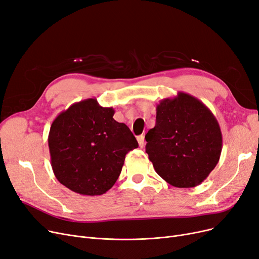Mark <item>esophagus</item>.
<instances>
[{"label": "esophagus", "mask_w": 259, "mask_h": 259, "mask_svg": "<svg viewBox=\"0 0 259 259\" xmlns=\"http://www.w3.org/2000/svg\"><path fill=\"white\" fill-rule=\"evenodd\" d=\"M138 142H139L140 147H141V148H143L144 146H145V144H146V142H145V137H144V136H140V137H138Z\"/></svg>", "instance_id": "1"}]
</instances>
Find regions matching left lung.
<instances>
[{
  "instance_id": "8db88e82",
  "label": "left lung",
  "mask_w": 259,
  "mask_h": 259,
  "mask_svg": "<svg viewBox=\"0 0 259 259\" xmlns=\"http://www.w3.org/2000/svg\"><path fill=\"white\" fill-rule=\"evenodd\" d=\"M154 170L179 188L195 187L219 162L222 133L215 115L198 98L178 92L156 106L154 128L145 136Z\"/></svg>"
}]
</instances>
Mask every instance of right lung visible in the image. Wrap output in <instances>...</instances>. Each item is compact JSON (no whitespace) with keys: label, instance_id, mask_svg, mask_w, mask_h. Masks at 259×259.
<instances>
[{"label":"right lung","instance_id":"obj_1","mask_svg":"<svg viewBox=\"0 0 259 259\" xmlns=\"http://www.w3.org/2000/svg\"><path fill=\"white\" fill-rule=\"evenodd\" d=\"M114 109L88 98L62 111L49 133L51 165L58 181L83 196L107 193L118 179L126 154L139 147Z\"/></svg>","mask_w":259,"mask_h":259}]
</instances>
